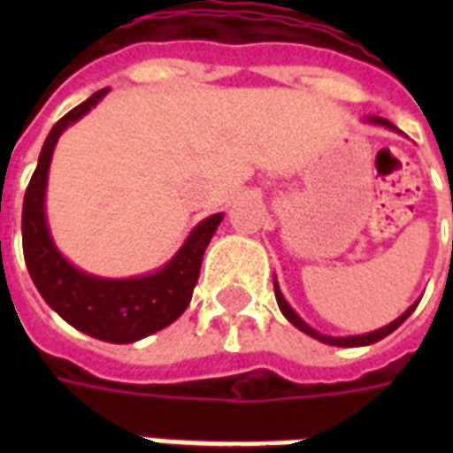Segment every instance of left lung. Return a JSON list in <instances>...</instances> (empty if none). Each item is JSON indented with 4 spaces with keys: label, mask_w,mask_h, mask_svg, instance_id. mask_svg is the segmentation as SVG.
Wrapping results in <instances>:
<instances>
[{
    "label": "left lung",
    "mask_w": 453,
    "mask_h": 453,
    "mask_svg": "<svg viewBox=\"0 0 453 453\" xmlns=\"http://www.w3.org/2000/svg\"><path fill=\"white\" fill-rule=\"evenodd\" d=\"M369 122H372V124H380V127H386V129L397 131V127L388 122V119H383V117H369ZM275 298H277V305H280V310H282V315L287 317V319H289V322L294 324L296 329H301L303 334H308V336L317 338V341H322V343L338 345V348H359V345L376 343V341H380V338H386L388 334H393V331L397 329V326H400V324L404 322V319H407L409 315H411V312H414L416 305H418V301H416L414 305H411V308H409L407 312H404V315H400V317H397V319H395V322H390V324H388V326H383V329L372 331V334H362V336H324V334L315 331V329H312V326H308V324L303 322L301 317H298L296 312H294V308H291L289 303L284 301L282 291H280V284H277V282H275Z\"/></svg>",
    "instance_id": "8db88e82"
}]
</instances>
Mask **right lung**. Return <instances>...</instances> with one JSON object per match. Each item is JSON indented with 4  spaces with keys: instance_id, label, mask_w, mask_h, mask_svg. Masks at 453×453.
Returning <instances> with one entry per match:
<instances>
[{
    "instance_id": "obj_1",
    "label": "right lung",
    "mask_w": 453,
    "mask_h": 453,
    "mask_svg": "<svg viewBox=\"0 0 453 453\" xmlns=\"http://www.w3.org/2000/svg\"><path fill=\"white\" fill-rule=\"evenodd\" d=\"M108 88L96 91L91 98L73 108L53 124L39 152L37 169L23 199V254L25 265L37 291L49 305L74 329L108 343H134L169 326L190 305L192 289L197 284L202 258L211 242L223 213L204 219L178 254L152 275L131 280H105L81 273L63 258L46 226V180L53 148L60 134L96 108Z\"/></svg>"
}]
</instances>
